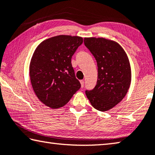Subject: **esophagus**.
<instances>
[{"mask_svg":"<svg viewBox=\"0 0 155 155\" xmlns=\"http://www.w3.org/2000/svg\"><path fill=\"white\" fill-rule=\"evenodd\" d=\"M80 83H81V87H83V86H84V81L81 80Z\"/></svg>","mask_w":155,"mask_h":155,"instance_id":"1","label":"esophagus"}]
</instances>
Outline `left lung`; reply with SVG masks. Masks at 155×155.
Listing matches in <instances>:
<instances>
[{"instance_id": "1", "label": "left lung", "mask_w": 155, "mask_h": 155, "mask_svg": "<svg viewBox=\"0 0 155 155\" xmlns=\"http://www.w3.org/2000/svg\"><path fill=\"white\" fill-rule=\"evenodd\" d=\"M84 44L94 56L98 66V78L94 89L85 91L95 109L107 111L122 101L131 83L128 57L122 47L104 38H84Z\"/></svg>"}]
</instances>
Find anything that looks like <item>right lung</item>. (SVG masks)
<instances>
[{"mask_svg": "<svg viewBox=\"0 0 155 155\" xmlns=\"http://www.w3.org/2000/svg\"><path fill=\"white\" fill-rule=\"evenodd\" d=\"M83 41L80 36L59 35L43 41L34 51L29 77L36 95L47 106H64L80 89L71 59Z\"/></svg>", "mask_w": 155, "mask_h": 155, "instance_id": "obj_1", "label": "right lung"}]
</instances>
